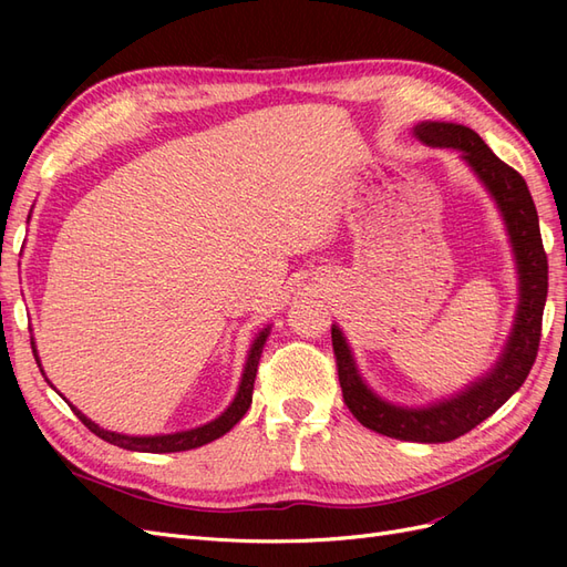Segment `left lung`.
Instances as JSON below:
<instances>
[{
	"label": "left lung",
	"mask_w": 567,
	"mask_h": 567,
	"mask_svg": "<svg viewBox=\"0 0 567 567\" xmlns=\"http://www.w3.org/2000/svg\"><path fill=\"white\" fill-rule=\"evenodd\" d=\"M414 132L421 142L431 146L458 148L463 153V161L485 182L489 194L496 198L504 213L520 271L518 317L502 362L485 379L473 383L466 392L435 406L402 409L375 398L362 383V379H359L350 348L338 331V326L331 329L342 400H346L352 416L373 433L404 442L433 444L466 435L475 425L489 419L525 383L527 373L537 359L542 340V317L548 290V262L539 234L535 200H532L529 188L520 173H516L502 158H496L489 146L480 140V134L471 127L452 123H423Z\"/></svg>",
	"instance_id": "obj_1"
}]
</instances>
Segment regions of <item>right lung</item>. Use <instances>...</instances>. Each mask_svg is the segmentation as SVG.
Returning <instances> with one entry per match:
<instances>
[{
    "instance_id": "add662e5",
    "label": "right lung",
    "mask_w": 567,
    "mask_h": 567,
    "mask_svg": "<svg viewBox=\"0 0 567 567\" xmlns=\"http://www.w3.org/2000/svg\"><path fill=\"white\" fill-rule=\"evenodd\" d=\"M265 340H267V329L260 333L252 342L250 354H248V364L244 371V379L241 385H238L236 392V400L231 402V406L221 414L219 419L210 421L208 425H200L194 427V431H184V433H175V435H156V437H130V435H117V433H109L104 427H99L96 423H92L87 416L78 411L73 404L71 409L75 411V416L90 427L94 435H99L101 440H106L115 447H123V450H132V452H153V454H163V452H186V450H196L203 447V444H208L217 437H221L225 433H229L231 427L244 419V414L248 411L250 402H252V385H255V375H257V364H260V354L265 348ZM32 352H35V342H32ZM38 359V357H35ZM40 364V359H38Z\"/></svg>"
}]
</instances>
